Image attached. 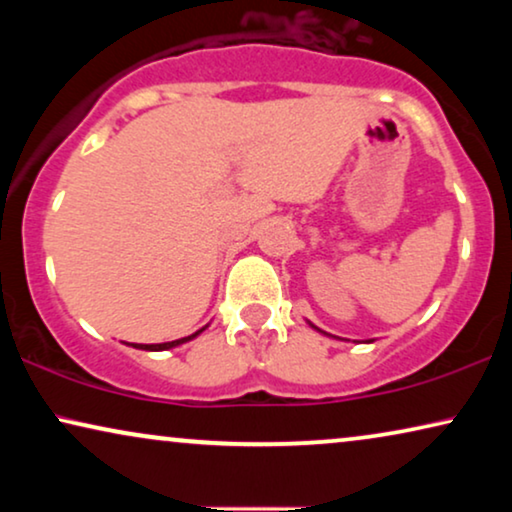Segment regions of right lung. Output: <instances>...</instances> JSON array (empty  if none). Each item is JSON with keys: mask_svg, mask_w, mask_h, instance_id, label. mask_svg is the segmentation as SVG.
<instances>
[{"mask_svg": "<svg viewBox=\"0 0 512 512\" xmlns=\"http://www.w3.org/2000/svg\"><path fill=\"white\" fill-rule=\"evenodd\" d=\"M198 333H202V328ZM198 333H193V335H188V338H181V340H172V342H163V345H137L139 349H149V352H160V349H170V347H177V345H181V342H186V340H193L195 335Z\"/></svg>", "mask_w": 512, "mask_h": 512, "instance_id": "obj_1", "label": "right lung"}]
</instances>
